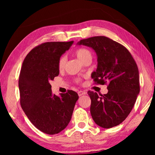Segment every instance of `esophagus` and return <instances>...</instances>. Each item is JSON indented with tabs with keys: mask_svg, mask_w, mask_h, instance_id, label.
I'll list each match as a JSON object with an SVG mask.
<instances>
[{
	"mask_svg": "<svg viewBox=\"0 0 155 155\" xmlns=\"http://www.w3.org/2000/svg\"><path fill=\"white\" fill-rule=\"evenodd\" d=\"M78 95H79V96L80 97V96H82V95L86 94H87V92H86V91H84V90H83V91L80 90V91H78Z\"/></svg>",
	"mask_w": 155,
	"mask_h": 155,
	"instance_id": "esophagus-1",
	"label": "esophagus"
}]
</instances>
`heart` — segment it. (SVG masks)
Masks as SVG:
<instances>
[{
    "label": "heart",
    "mask_w": 155,
    "mask_h": 155,
    "mask_svg": "<svg viewBox=\"0 0 155 155\" xmlns=\"http://www.w3.org/2000/svg\"><path fill=\"white\" fill-rule=\"evenodd\" d=\"M75 54L76 56H78V58L83 63L86 62V61L88 60H92V51H91L90 49H88V48L84 47L78 48V49L75 51ZM66 61L67 59L65 56H61L60 58L58 59V67L60 71H62V70L64 69L65 64H66ZM75 81L76 82H78V83H80L81 80H80L79 78H77V79L75 80Z\"/></svg>",
    "instance_id": "b5f03b06"
}]
</instances>
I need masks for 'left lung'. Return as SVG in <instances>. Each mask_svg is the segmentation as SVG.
Returning <instances> with one entry per match:
<instances>
[{
    "mask_svg": "<svg viewBox=\"0 0 155 155\" xmlns=\"http://www.w3.org/2000/svg\"><path fill=\"white\" fill-rule=\"evenodd\" d=\"M78 44L92 48L97 55V68L92 75L95 84L108 83L107 94L87 92L93 120L104 128L118 126L128 117L140 92L136 63L124 46L107 37H90Z\"/></svg>",
    "mask_w": 155,
    "mask_h": 155,
    "instance_id": "8db88e82",
    "label": "left lung"
}]
</instances>
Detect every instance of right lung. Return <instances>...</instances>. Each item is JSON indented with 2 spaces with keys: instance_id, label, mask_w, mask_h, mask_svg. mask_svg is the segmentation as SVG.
<instances>
[{
  "instance_id": "obj_1",
  "label": "right lung",
  "mask_w": 155,
  "mask_h": 155,
  "mask_svg": "<svg viewBox=\"0 0 155 155\" xmlns=\"http://www.w3.org/2000/svg\"><path fill=\"white\" fill-rule=\"evenodd\" d=\"M73 43L51 41L38 45L27 55L21 68V107L31 124L46 134H57L66 128L79 98L73 90L61 97L53 94L50 84L59 74L58 59Z\"/></svg>"
}]
</instances>
